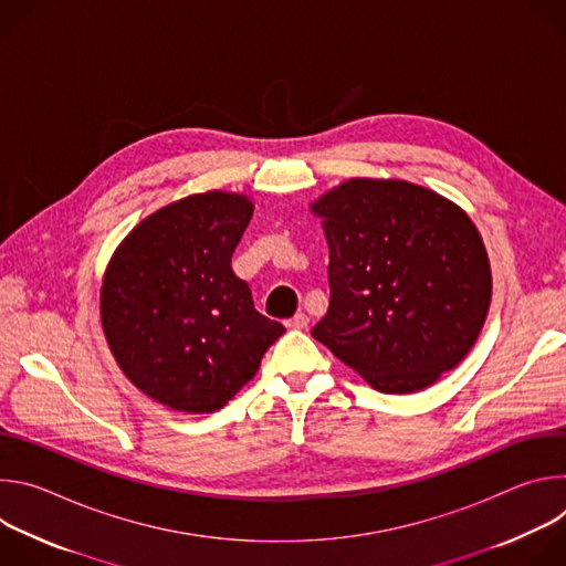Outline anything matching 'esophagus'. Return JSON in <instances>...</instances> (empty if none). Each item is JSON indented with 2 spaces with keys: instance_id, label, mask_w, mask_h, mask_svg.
<instances>
[{
  "instance_id": "obj_1",
  "label": "esophagus",
  "mask_w": 566,
  "mask_h": 566,
  "mask_svg": "<svg viewBox=\"0 0 566 566\" xmlns=\"http://www.w3.org/2000/svg\"><path fill=\"white\" fill-rule=\"evenodd\" d=\"M306 325H308L306 313H295L291 319H286V327L289 329H304Z\"/></svg>"
}]
</instances>
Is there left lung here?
Here are the masks:
<instances>
[{
	"label": "left lung",
	"instance_id": "obj_1",
	"mask_svg": "<svg viewBox=\"0 0 566 566\" xmlns=\"http://www.w3.org/2000/svg\"><path fill=\"white\" fill-rule=\"evenodd\" d=\"M313 212L329 244V308L311 336L385 394L457 367L491 304L474 223L426 188L376 179L343 184Z\"/></svg>",
	"mask_w": 566,
	"mask_h": 566
}]
</instances>
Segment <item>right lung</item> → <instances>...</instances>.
Masks as SVG:
<instances>
[{"label": "right lung", "instance_id": "right-lung-1", "mask_svg": "<svg viewBox=\"0 0 566 566\" xmlns=\"http://www.w3.org/2000/svg\"><path fill=\"white\" fill-rule=\"evenodd\" d=\"M253 203L206 192L160 208L118 247L101 291L125 376L164 406L208 415L244 387L286 332L262 315L230 260Z\"/></svg>", "mask_w": 566, "mask_h": 566}]
</instances>
